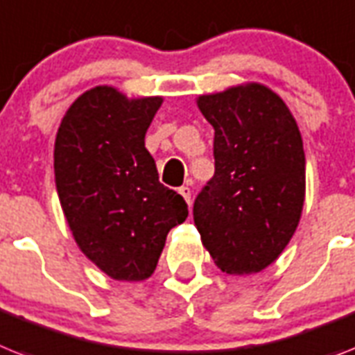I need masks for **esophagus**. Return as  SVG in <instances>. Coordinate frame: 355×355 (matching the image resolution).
<instances>
[{"mask_svg": "<svg viewBox=\"0 0 355 355\" xmlns=\"http://www.w3.org/2000/svg\"><path fill=\"white\" fill-rule=\"evenodd\" d=\"M180 194L183 196L184 198V201H187V203H192V190H190V187H180Z\"/></svg>", "mask_w": 355, "mask_h": 355, "instance_id": "esophagus-1", "label": "esophagus"}]
</instances>
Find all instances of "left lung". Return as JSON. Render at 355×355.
Wrapping results in <instances>:
<instances>
[{"mask_svg":"<svg viewBox=\"0 0 355 355\" xmlns=\"http://www.w3.org/2000/svg\"><path fill=\"white\" fill-rule=\"evenodd\" d=\"M214 127L216 172L194 201L203 247L227 274H256L294 236L304 203L301 132L285 101L259 83L199 96Z\"/></svg>","mask_w":355,"mask_h":355,"instance_id":"left-lung-1","label":"left lung"}]
</instances>
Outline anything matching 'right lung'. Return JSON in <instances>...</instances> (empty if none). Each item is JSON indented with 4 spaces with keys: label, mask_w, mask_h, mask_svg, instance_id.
<instances>
[{
    "label": "right lung",
    "mask_w": 355,
    "mask_h": 355,
    "mask_svg": "<svg viewBox=\"0 0 355 355\" xmlns=\"http://www.w3.org/2000/svg\"><path fill=\"white\" fill-rule=\"evenodd\" d=\"M163 98L128 99L94 87L70 105L54 145L55 189L78 247L118 281L156 270L166 234L189 216L178 192L159 183L145 134Z\"/></svg>",
    "instance_id": "1"
}]
</instances>
